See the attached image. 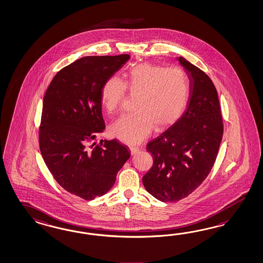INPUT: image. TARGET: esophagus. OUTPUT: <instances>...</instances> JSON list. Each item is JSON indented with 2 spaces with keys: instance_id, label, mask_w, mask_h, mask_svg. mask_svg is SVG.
Listing matches in <instances>:
<instances>
[{
  "instance_id": "esophagus-1",
  "label": "esophagus",
  "mask_w": 263,
  "mask_h": 263,
  "mask_svg": "<svg viewBox=\"0 0 263 263\" xmlns=\"http://www.w3.org/2000/svg\"><path fill=\"white\" fill-rule=\"evenodd\" d=\"M129 150H130L132 155H135V154L138 153V152L140 151V148H139V147H135V146H132V147H129Z\"/></svg>"
}]
</instances>
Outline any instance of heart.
Returning a JSON list of instances; mask_svg holds the SVG:
<instances>
[{"mask_svg": "<svg viewBox=\"0 0 263 263\" xmlns=\"http://www.w3.org/2000/svg\"><path fill=\"white\" fill-rule=\"evenodd\" d=\"M137 95L135 112L121 116L109 127L110 135L134 145L156 132L164 130L180 119L187 105L190 79L180 67L166 68L143 62L129 68L124 83L108 78L101 88V102L109 112L121 108L127 95Z\"/></svg>", "mask_w": 263, "mask_h": 263, "instance_id": "heart-1", "label": "heart"}]
</instances>
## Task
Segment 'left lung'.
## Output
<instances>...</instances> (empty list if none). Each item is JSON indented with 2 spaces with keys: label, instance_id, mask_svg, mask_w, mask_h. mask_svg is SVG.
I'll return each mask as SVG.
<instances>
[{
  "label": "left lung",
  "instance_id": "obj_1",
  "mask_svg": "<svg viewBox=\"0 0 263 263\" xmlns=\"http://www.w3.org/2000/svg\"><path fill=\"white\" fill-rule=\"evenodd\" d=\"M190 79L187 108L179 120L147 144L154 163L143 177L146 190L161 202L190 195L209 176L224 126L217 90L200 68L180 57Z\"/></svg>",
  "mask_w": 263,
  "mask_h": 263
}]
</instances>
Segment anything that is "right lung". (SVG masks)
I'll use <instances>...</instances> for the list:
<instances>
[{
    "instance_id": "right-lung-1",
    "label": "right lung",
    "mask_w": 263,
    "mask_h": 263,
    "mask_svg": "<svg viewBox=\"0 0 263 263\" xmlns=\"http://www.w3.org/2000/svg\"><path fill=\"white\" fill-rule=\"evenodd\" d=\"M128 60L119 54L76 60L53 77L44 96L42 158L61 187L86 201L105 195L129 158L128 146L117 139L96 143L105 129L101 88Z\"/></svg>"
}]
</instances>
